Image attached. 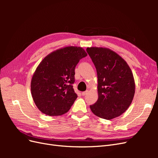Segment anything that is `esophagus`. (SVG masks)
<instances>
[{
  "mask_svg": "<svg viewBox=\"0 0 158 158\" xmlns=\"http://www.w3.org/2000/svg\"><path fill=\"white\" fill-rule=\"evenodd\" d=\"M88 94V90H85V92H83L82 93V95H83V96H84V95H85L86 94Z\"/></svg>",
  "mask_w": 158,
  "mask_h": 158,
  "instance_id": "1",
  "label": "esophagus"
}]
</instances>
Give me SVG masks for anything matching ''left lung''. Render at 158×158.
<instances>
[{
  "label": "left lung",
  "instance_id": "obj_1",
  "mask_svg": "<svg viewBox=\"0 0 158 158\" xmlns=\"http://www.w3.org/2000/svg\"><path fill=\"white\" fill-rule=\"evenodd\" d=\"M86 51L96 69L98 81V99L89 106L91 111L107 120L120 116L131 106L135 93L131 69L111 49L88 47Z\"/></svg>",
  "mask_w": 158,
  "mask_h": 158
}]
</instances>
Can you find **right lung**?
Returning a JSON list of instances; mask_svg holds the SVG:
<instances>
[{
  "label": "right lung",
  "mask_w": 158,
  "mask_h": 158,
  "mask_svg": "<svg viewBox=\"0 0 158 158\" xmlns=\"http://www.w3.org/2000/svg\"><path fill=\"white\" fill-rule=\"evenodd\" d=\"M87 56L80 47H66L46 56L38 65L31 81L33 101L43 113L58 116L69 111L77 98L73 84L74 69Z\"/></svg>",
  "instance_id": "1"
}]
</instances>
